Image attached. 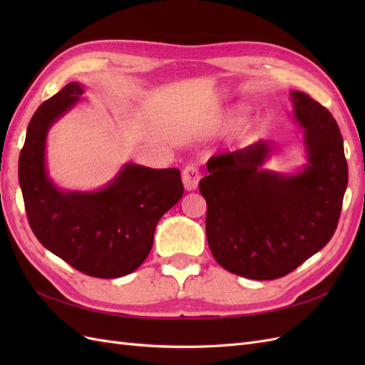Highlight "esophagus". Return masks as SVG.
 <instances>
[{
	"instance_id": "34e87169",
	"label": "esophagus",
	"mask_w": 365,
	"mask_h": 365,
	"mask_svg": "<svg viewBox=\"0 0 365 365\" xmlns=\"http://www.w3.org/2000/svg\"><path fill=\"white\" fill-rule=\"evenodd\" d=\"M200 180H201V173L197 170V168H195V165H187V168L182 170V182H184V189L187 192L196 190Z\"/></svg>"
}]
</instances>
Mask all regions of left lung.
<instances>
[{"label": "left lung", "mask_w": 365, "mask_h": 365, "mask_svg": "<svg viewBox=\"0 0 365 365\" xmlns=\"http://www.w3.org/2000/svg\"><path fill=\"white\" fill-rule=\"evenodd\" d=\"M291 98L304 130L302 172L262 169L274 150L262 140L210 158L200 182L208 247L220 267L240 277H283L322 250L338 225L349 181L339 128L311 96L291 91Z\"/></svg>", "instance_id": "obj_1"}]
</instances>
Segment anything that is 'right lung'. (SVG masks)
<instances>
[{
  "label": "right lung",
  "instance_id": "add662e5",
  "mask_svg": "<svg viewBox=\"0 0 365 365\" xmlns=\"http://www.w3.org/2000/svg\"><path fill=\"white\" fill-rule=\"evenodd\" d=\"M83 86L71 82L33 114L18 163L29 224L38 240L77 271L117 279L146 260L161 216L181 200L178 169L126 164L97 192H63L46 168L48 129L81 101Z\"/></svg>",
  "mask_w": 365,
  "mask_h": 365
}]
</instances>
